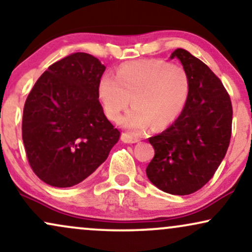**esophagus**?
I'll list each match as a JSON object with an SVG mask.
<instances>
[{
	"label": "esophagus",
	"instance_id": "obj_1",
	"mask_svg": "<svg viewBox=\"0 0 252 252\" xmlns=\"http://www.w3.org/2000/svg\"><path fill=\"white\" fill-rule=\"evenodd\" d=\"M121 138H122L124 143H137L139 141L137 137H134V136L128 134V132H123L122 136H121Z\"/></svg>",
	"mask_w": 252,
	"mask_h": 252
}]
</instances>
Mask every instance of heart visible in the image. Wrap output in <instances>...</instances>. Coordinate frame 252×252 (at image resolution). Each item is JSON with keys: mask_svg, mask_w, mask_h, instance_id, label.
Returning a JSON list of instances; mask_svg holds the SVG:
<instances>
[{"mask_svg": "<svg viewBox=\"0 0 252 252\" xmlns=\"http://www.w3.org/2000/svg\"><path fill=\"white\" fill-rule=\"evenodd\" d=\"M190 94V78L182 65L163 60L129 62L117 69L116 76L99 78L97 95L103 110L111 121H120L130 101L134 108L122 124L136 134L165 129L174 123L186 107Z\"/></svg>", "mask_w": 252, "mask_h": 252, "instance_id": "heart-1", "label": "heart"}]
</instances>
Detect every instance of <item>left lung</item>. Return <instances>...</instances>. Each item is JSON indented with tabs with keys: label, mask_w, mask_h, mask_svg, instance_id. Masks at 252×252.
Returning a JSON list of instances; mask_svg holds the SVG:
<instances>
[{
	"label": "left lung",
	"mask_w": 252,
	"mask_h": 252,
	"mask_svg": "<svg viewBox=\"0 0 252 252\" xmlns=\"http://www.w3.org/2000/svg\"><path fill=\"white\" fill-rule=\"evenodd\" d=\"M174 57L189 75V98L174 124L149 138L155 156L145 171L162 191L184 196L204 187L225 156L232 104L223 83L205 63L182 48L171 54Z\"/></svg>",
	"instance_id": "obj_1"
}]
</instances>
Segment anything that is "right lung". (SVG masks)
<instances>
[{
  "instance_id": "1",
  "label": "right lung",
  "mask_w": 252,
  "mask_h": 252,
  "mask_svg": "<svg viewBox=\"0 0 252 252\" xmlns=\"http://www.w3.org/2000/svg\"><path fill=\"white\" fill-rule=\"evenodd\" d=\"M105 66L87 53L51 64L30 90L23 108L22 139L30 168L51 187L84 181L120 139L97 95Z\"/></svg>"
}]
</instances>
